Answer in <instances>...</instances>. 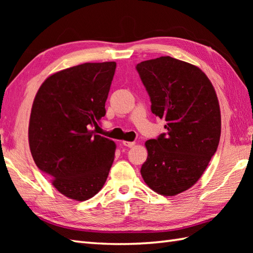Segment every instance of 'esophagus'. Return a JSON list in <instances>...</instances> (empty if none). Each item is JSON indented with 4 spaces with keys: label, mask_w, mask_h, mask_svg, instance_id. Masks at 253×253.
Here are the masks:
<instances>
[{
    "label": "esophagus",
    "mask_w": 253,
    "mask_h": 253,
    "mask_svg": "<svg viewBox=\"0 0 253 253\" xmlns=\"http://www.w3.org/2000/svg\"><path fill=\"white\" fill-rule=\"evenodd\" d=\"M123 144H124V146H125V147L132 148V147L136 144V142H135V141H123Z\"/></svg>",
    "instance_id": "esophagus-1"
}]
</instances>
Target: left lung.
Here are the masks:
<instances>
[{"label": "left lung", "mask_w": 253, "mask_h": 253, "mask_svg": "<svg viewBox=\"0 0 253 253\" xmlns=\"http://www.w3.org/2000/svg\"><path fill=\"white\" fill-rule=\"evenodd\" d=\"M155 116L166 132L146 142L144 182L163 196L189 189L206 170L221 137V112L213 85L200 68L170 56L137 64Z\"/></svg>", "instance_id": "obj_1"}]
</instances>
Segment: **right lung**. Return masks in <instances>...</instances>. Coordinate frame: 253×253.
<instances>
[{"label": "right lung", "mask_w": 253, "mask_h": 253, "mask_svg": "<svg viewBox=\"0 0 253 253\" xmlns=\"http://www.w3.org/2000/svg\"><path fill=\"white\" fill-rule=\"evenodd\" d=\"M116 63H84L52 75L32 104L29 146L36 165L62 195L84 201L105 184L115 143L95 135Z\"/></svg>", "instance_id": "right-lung-1"}]
</instances>
